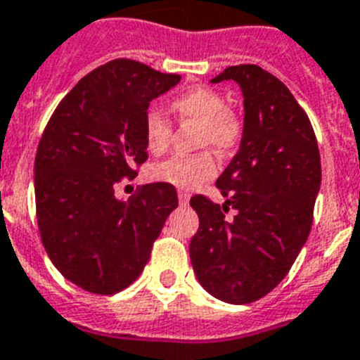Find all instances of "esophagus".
Returning <instances> with one entry per match:
<instances>
[{
  "instance_id": "obj_1",
  "label": "esophagus",
  "mask_w": 360,
  "mask_h": 360,
  "mask_svg": "<svg viewBox=\"0 0 360 360\" xmlns=\"http://www.w3.org/2000/svg\"><path fill=\"white\" fill-rule=\"evenodd\" d=\"M177 198H179V205L181 206H186L190 201V193L188 192H183V190H179V193H177Z\"/></svg>"
}]
</instances>
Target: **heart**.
<instances>
[{
	"label": "heart",
	"instance_id": "heart-1",
	"mask_svg": "<svg viewBox=\"0 0 360 360\" xmlns=\"http://www.w3.org/2000/svg\"><path fill=\"white\" fill-rule=\"evenodd\" d=\"M172 114L181 123H195L199 130V145H212L219 152H228L239 143L243 123L217 90L210 86H193L177 94L168 103ZM145 143L152 154H162L170 146L172 123L155 108H150L143 121ZM217 172V162L210 152L195 155H172L154 167V176L176 184L179 188H193L201 181L210 179Z\"/></svg>",
	"mask_w": 360,
	"mask_h": 360
}]
</instances>
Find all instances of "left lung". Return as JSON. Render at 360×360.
<instances>
[{"label": "left lung", "instance_id": "1", "mask_svg": "<svg viewBox=\"0 0 360 360\" xmlns=\"http://www.w3.org/2000/svg\"><path fill=\"white\" fill-rule=\"evenodd\" d=\"M224 79L245 98L243 139L215 183L224 205L190 199L199 215L190 259L215 299L250 304L286 277L310 236L321 155L308 115L283 81L257 65L228 67L212 83Z\"/></svg>", "mask_w": 360, "mask_h": 360}]
</instances>
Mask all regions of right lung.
I'll return each instance as SVG.
<instances>
[{
    "instance_id": "obj_1",
    "label": "right lung",
    "mask_w": 360,
    "mask_h": 360,
    "mask_svg": "<svg viewBox=\"0 0 360 360\" xmlns=\"http://www.w3.org/2000/svg\"><path fill=\"white\" fill-rule=\"evenodd\" d=\"M179 81L114 59L79 79L46 123L34 162L39 236L59 274L86 292L112 295L130 286L177 208L170 183L145 184L127 201L114 186L134 179L148 159V105Z\"/></svg>"
}]
</instances>
